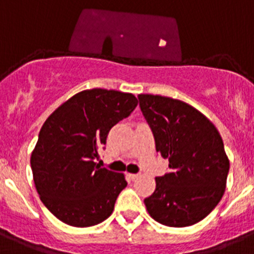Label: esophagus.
<instances>
[{
    "mask_svg": "<svg viewBox=\"0 0 254 254\" xmlns=\"http://www.w3.org/2000/svg\"><path fill=\"white\" fill-rule=\"evenodd\" d=\"M138 177H139V174H129V178L130 179H132V181H135V179H136Z\"/></svg>",
    "mask_w": 254,
    "mask_h": 254,
    "instance_id": "34e87169",
    "label": "esophagus"
}]
</instances>
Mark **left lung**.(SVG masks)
Wrapping results in <instances>:
<instances>
[{"label":"left lung","mask_w":254,"mask_h":254,"mask_svg":"<svg viewBox=\"0 0 254 254\" xmlns=\"http://www.w3.org/2000/svg\"><path fill=\"white\" fill-rule=\"evenodd\" d=\"M139 106L155 140L169 160V173L156 177L144 199L150 217L168 227H188L204 219L226 190L229 160L217 127L184 101L140 94Z\"/></svg>","instance_id":"left-lung-1"}]
</instances>
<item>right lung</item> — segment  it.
I'll return each instance as SVG.
<instances>
[{
  "mask_svg": "<svg viewBox=\"0 0 254 254\" xmlns=\"http://www.w3.org/2000/svg\"><path fill=\"white\" fill-rule=\"evenodd\" d=\"M136 105L129 92L84 90L44 123L31 169L41 202L61 222L84 228L110 217L127 183L123 173L100 168L95 160L111 127Z\"/></svg>",
  "mask_w": 254,
  "mask_h": 254,
  "instance_id": "obj_1",
  "label": "right lung"
}]
</instances>
